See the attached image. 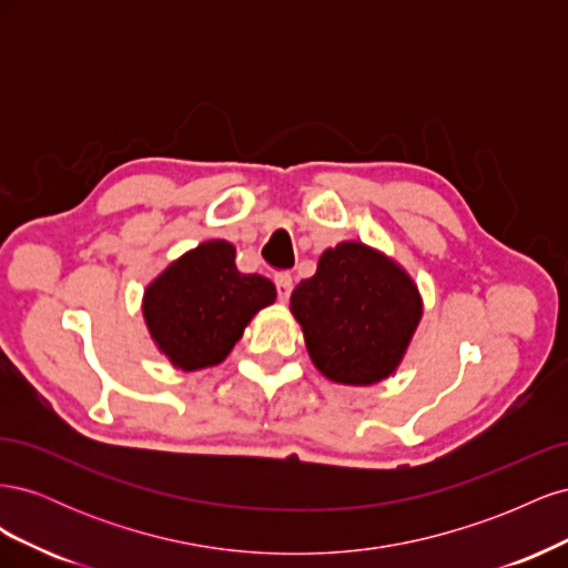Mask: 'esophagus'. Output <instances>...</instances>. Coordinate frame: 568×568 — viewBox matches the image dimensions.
<instances>
[{
  "label": "esophagus",
  "mask_w": 568,
  "mask_h": 568,
  "mask_svg": "<svg viewBox=\"0 0 568 568\" xmlns=\"http://www.w3.org/2000/svg\"><path fill=\"white\" fill-rule=\"evenodd\" d=\"M274 286H277V298L282 303H286L288 296H291V291H294V280H291V274L282 272V274H277V277H274Z\"/></svg>",
  "instance_id": "34e87169"
}]
</instances>
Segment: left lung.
I'll return each mask as SVG.
<instances>
[{
  "mask_svg": "<svg viewBox=\"0 0 568 568\" xmlns=\"http://www.w3.org/2000/svg\"><path fill=\"white\" fill-rule=\"evenodd\" d=\"M315 367L332 382L367 386L398 367L422 317L407 274L365 244L326 248L311 280L291 294Z\"/></svg>",
  "mask_w": 568,
  "mask_h": 568,
  "instance_id": "8db88e82",
  "label": "left lung"
}]
</instances>
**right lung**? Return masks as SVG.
Listing matches in <instances>:
<instances>
[{"instance_id":"obj_1","label":"right lung","mask_w":568,"mask_h":568,"mask_svg":"<svg viewBox=\"0 0 568 568\" xmlns=\"http://www.w3.org/2000/svg\"><path fill=\"white\" fill-rule=\"evenodd\" d=\"M234 257L232 244L205 242L146 288V326L175 367L192 372L222 363L251 317L277 298L267 277L242 274Z\"/></svg>"}]
</instances>
